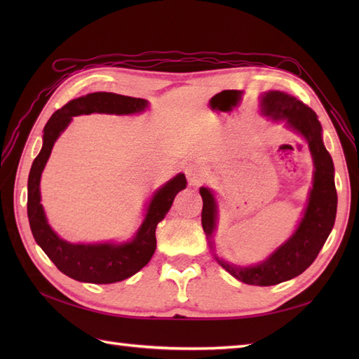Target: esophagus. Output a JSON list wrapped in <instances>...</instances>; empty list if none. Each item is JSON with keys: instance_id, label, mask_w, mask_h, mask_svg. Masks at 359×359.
<instances>
[{"instance_id": "obj_1", "label": "esophagus", "mask_w": 359, "mask_h": 359, "mask_svg": "<svg viewBox=\"0 0 359 359\" xmlns=\"http://www.w3.org/2000/svg\"><path fill=\"white\" fill-rule=\"evenodd\" d=\"M185 174H187L188 184L191 185V187L201 185V182L203 180V172H202V170H201V168L197 166V165H189V166H187Z\"/></svg>"}]
</instances>
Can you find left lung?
Listing matches in <instances>:
<instances>
[{
    "instance_id": "obj_1",
    "label": "left lung",
    "mask_w": 359,
    "mask_h": 359,
    "mask_svg": "<svg viewBox=\"0 0 359 359\" xmlns=\"http://www.w3.org/2000/svg\"><path fill=\"white\" fill-rule=\"evenodd\" d=\"M261 112L269 120L276 123L282 121L290 131L299 134L307 142L313 158V185L310 188L307 205L293 234L262 262L247 266L226 262L216 253V243L212 241L219 219L215 191L208 187H201L199 193L203 201L202 226L212 257L243 284L266 287L299 276L313 264L334 225L338 196L334 188L333 160L324 147L323 126L315 111L293 95L282 90H269L261 95Z\"/></svg>"
}]
</instances>
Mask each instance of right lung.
Returning <instances> with one entry per match:
<instances>
[{"label":"right lung","instance_id":"obj_1","mask_svg":"<svg viewBox=\"0 0 359 359\" xmlns=\"http://www.w3.org/2000/svg\"><path fill=\"white\" fill-rule=\"evenodd\" d=\"M148 100L112 93H93L74 98L52 114L43 129V147L34 160L27 180V217L34 239L57 269L75 280L90 284H114L131 278L147 265L156 251V228L170 211L174 197L187 188L184 172L174 175L156 189L144 208V217L133 239L126 242L72 243L52 230L41 205L40 182L53 144L72 117L89 114L133 116L148 109Z\"/></svg>","mask_w":359,"mask_h":359}]
</instances>
